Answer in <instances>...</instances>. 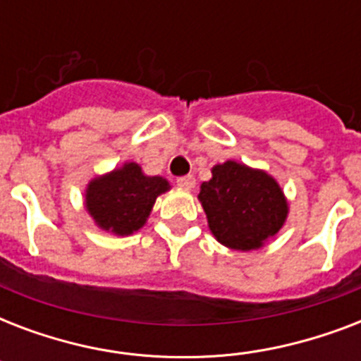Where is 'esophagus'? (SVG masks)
Returning a JSON list of instances; mask_svg holds the SVG:
<instances>
[{
	"label": "esophagus",
	"instance_id": "1",
	"mask_svg": "<svg viewBox=\"0 0 361 361\" xmlns=\"http://www.w3.org/2000/svg\"><path fill=\"white\" fill-rule=\"evenodd\" d=\"M178 185L181 187V189H187V191H191L192 187L197 185V180H195V176H181V178H178Z\"/></svg>",
	"mask_w": 361,
	"mask_h": 361
}]
</instances>
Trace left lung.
Returning a JSON list of instances; mask_svg holds the SVG:
<instances>
[{
  "label": "left lung",
  "mask_w": 361,
  "mask_h": 361,
  "mask_svg": "<svg viewBox=\"0 0 361 361\" xmlns=\"http://www.w3.org/2000/svg\"><path fill=\"white\" fill-rule=\"evenodd\" d=\"M208 226L221 245L255 251L283 228L288 202L275 178L238 161L215 164L198 192Z\"/></svg>",
  "instance_id": "1"
}]
</instances>
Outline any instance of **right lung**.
<instances>
[{
	"label": "right lung",
	"mask_w": 361,
	"mask_h": 361,
	"mask_svg": "<svg viewBox=\"0 0 361 361\" xmlns=\"http://www.w3.org/2000/svg\"><path fill=\"white\" fill-rule=\"evenodd\" d=\"M169 189L161 176H146L140 164L123 163L87 183L84 206L99 228L130 236L146 225L157 197Z\"/></svg>",
	"instance_id": "obj_1"
}]
</instances>
